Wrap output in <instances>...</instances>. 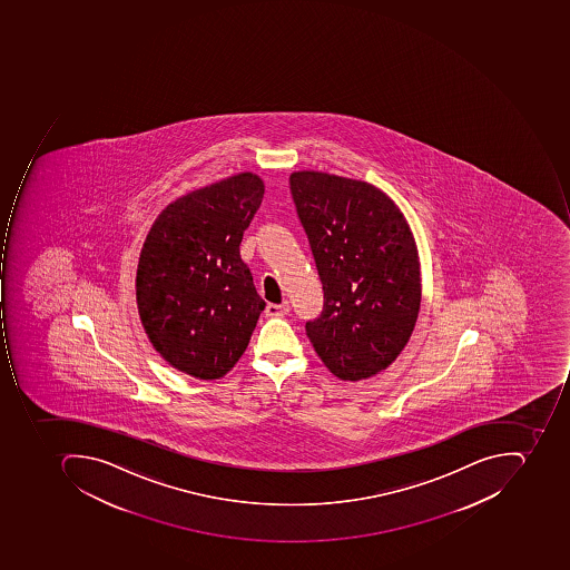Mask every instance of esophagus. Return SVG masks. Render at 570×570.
Segmentation results:
<instances>
[{"label": "esophagus", "instance_id": "esophagus-1", "mask_svg": "<svg viewBox=\"0 0 570 570\" xmlns=\"http://www.w3.org/2000/svg\"><path fill=\"white\" fill-rule=\"evenodd\" d=\"M289 312V303H268L267 308H265V314L268 317H283Z\"/></svg>", "mask_w": 570, "mask_h": 570}]
</instances>
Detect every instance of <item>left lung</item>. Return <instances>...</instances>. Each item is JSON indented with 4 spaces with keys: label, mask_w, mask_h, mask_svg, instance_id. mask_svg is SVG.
I'll list each match as a JSON object with an SVG mask.
<instances>
[{
    "label": "left lung",
    "mask_w": 570,
    "mask_h": 570,
    "mask_svg": "<svg viewBox=\"0 0 570 570\" xmlns=\"http://www.w3.org/2000/svg\"><path fill=\"white\" fill-rule=\"evenodd\" d=\"M289 185L324 291L323 312L305 324L308 340L340 380L375 376L396 361L419 317L412 228L370 183L296 170Z\"/></svg>",
    "instance_id": "left-lung-1"
}]
</instances>
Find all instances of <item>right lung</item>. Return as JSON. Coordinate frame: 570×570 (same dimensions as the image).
<instances>
[{
  "label": "right lung",
  "mask_w": 570,
  "mask_h": 570,
  "mask_svg": "<svg viewBox=\"0 0 570 570\" xmlns=\"http://www.w3.org/2000/svg\"><path fill=\"white\" fill-rule=\"evenodd\" d=\"M263 194L253 173L198 188L161 210L142 244L136 275L142 327L155 351L194 379L230 372L265 308L238 250Z\"/></svg>",
  "instance_id": "1"
}]
</instances>
